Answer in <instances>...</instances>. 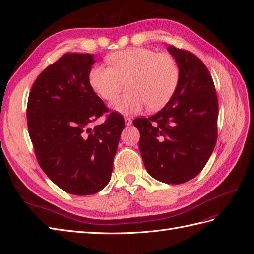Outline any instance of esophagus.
<instances>
[{"instance_id":"1","label":"esophagus","mask_w":254,"mask_h":254,"mask_svg":"<svg viewBox=\"0 0 254 254\" xmlns=\"http://www.w3.org/2000/svg\"><path fill=\"white\" fill-rule=\"evenodd\" d=\"M124 120H125V124H126L127 126H129V125H131V123H132L131 119H130V118H125Z\"/></svg>"}]
</instances>
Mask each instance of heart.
Instances as JSON below:
<instances>
[{
  "label": "heart",
  "mask_w": 254,
  "mask_h": 254,
  "mask_svg": "<svg viewBox=\"0 0 254 254\" xmlns=\"http://www.w3.org/2000/svg\"><path fill=\"white\" fill-rule=\"evenodd\" d=\"M111 65L98 64L91 68L88 79L95 93L111 102L119 95L124 81L130 91L112 104L123 114L137 113L148 105L159 110L171 101L179 82V67L167 54L146 48H130L111 53Z\"/></svg>",
  "instance_id": "b5f03b06"
}]
</instances>
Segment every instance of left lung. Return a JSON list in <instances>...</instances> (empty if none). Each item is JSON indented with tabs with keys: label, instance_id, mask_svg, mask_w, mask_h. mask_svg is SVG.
<instances>
[{
	"label": "left lung",
	"instance_id": "left-lung-1",
	"mask_svg": "<svg viewBox=\"0 0 254 254\" xmlns=\"http://www.w3.org/2000/svg\"><path fill=\"white\" fill-rule=\"evenodd\" d=\"M179 67V82L171 101L148 119L133 125L140 131L139 148L153 178L184 183L202 171L217 140L218 99L212 76L193 53L168 45Z\"/></svg>",
	"mask_w": 254,
	"mask_h": 254
}]
</instances>
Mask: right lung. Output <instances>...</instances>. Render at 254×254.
I'll use <instances>...</instances> for the list:
<instances>
[{"label":"right lung","mask_w":254,"mask_h":254,"mask_svg":"<svg viewBox=\"0 0 254 254\" xmlns=\"http://www.w3.org/2000/svg\"><path fill=\"white\" fill-rule=\"evenodd\" d=\"M91 54L66 53L38 76L29 92L27 127L36 158L49 178L66 193L84 196L111 178L124 118L109 112L91 88ZM103 125L89 126L102 115Z\"/></svg>","instance_id":"1"}]
</instances>
